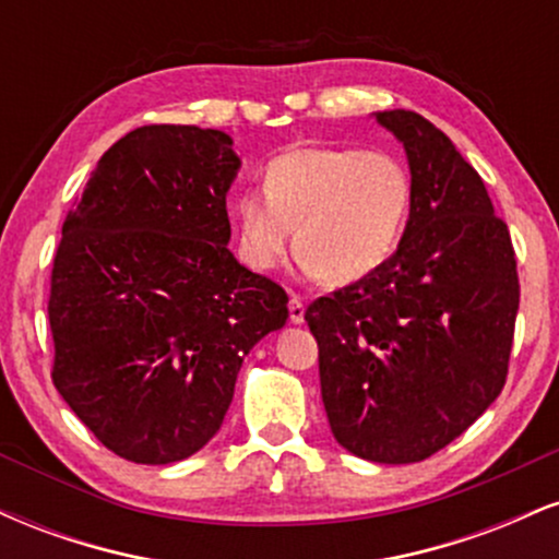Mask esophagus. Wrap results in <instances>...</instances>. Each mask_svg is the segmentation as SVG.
<instances>
[{"instance_id": "34e87169", "label": "esophagus", "mask_w": 559, "mask_h": 559, "mask_svg": "<svg viewBox=\"0 0 559 559\" xmlns=\"http://www.w3.org/2000/svg\"><path fill=\"white\" fill-rule=\"evenodd\" d=\"M288 320H292L294 325L305 323V301H301L297 294H292V299H288Z\"/></svg>"}]
</instances>
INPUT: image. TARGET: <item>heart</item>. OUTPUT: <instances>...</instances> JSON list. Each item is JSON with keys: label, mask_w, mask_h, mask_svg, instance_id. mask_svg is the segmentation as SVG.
Here are the masks:
<instances>
[{"label": "heart", "mask_w": 559, "mask_h": 559, "mask_svg": "<svg viewBox=\"0 0 559 559\" xmlns=\"http://www.w3.org/2000/svg\"><path fill=\"white\" fill-rule=\"evenodd\" d=\"M413 183L389 152L357 146H297L265 168V191L234 202L239 254L254 271L297 254L331 286L373 275L407 223Z\"/></svg>", "instance_id": "1"}]
</instances>
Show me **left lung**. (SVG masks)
<instances>
[{
  "label": "left lung",
  "mask_w": 559,
  "mask_h": 559,
  "mask_svg": "<svg viewBox=\"0 0 559 559\" xmlns=\"http://www.w3.org/2000/svg\"><path fill=\"white\" fill-rule=\"evenodd\" d=\"M376 120L407 152V228L373 275L316 299L305 320L338 444L404 465L444 449L499 396L521 284L507 223L447 133L409 110Z\"/></svg>",
  "instance_id": "1"
}]
</instances>
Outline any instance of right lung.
I'll return each instance as SVG.
<instances>
[{
    "label": "right lung",
    "instance_id": "1",
    "mask_svg": "<svg viewBox=\"0 0 559 559\" xmlns=\"http://www.w3.org/2000/svg\"><path fill=\"white\" fill-rule=\"evenodd\" d=\"M215 128L141 126L102 155L52 265V381L118 457L168 465L221 431L288 297L230 254L241 159Z\"/></svg>",
    "mask_w": 559,
    "mask_h": 559
}]
</instances>
